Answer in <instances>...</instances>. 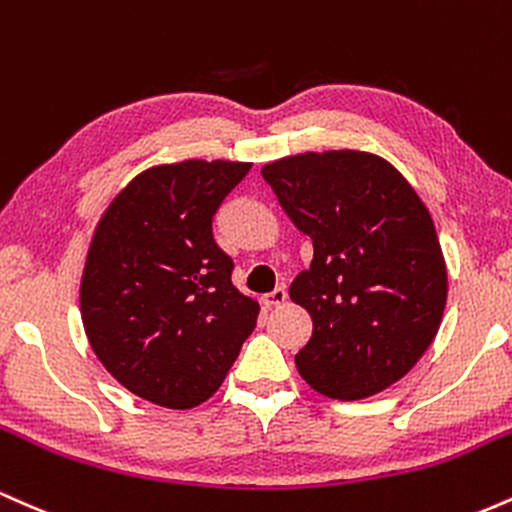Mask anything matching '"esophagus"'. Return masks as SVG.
<instances>
[{"mask_svg":"<svg viewBox=\"0 0 512 512\" xmlns=\"http://www.w3.org/2000/svg\"><path fill=\"white\" fill-rule=\"evenodd\" d=\"M261 300H263V304H266V307H278V304H283L287 300V290H285V287H275L273 292L263 295Z\"/></svg>","mask_w":512,"mask_h":512,"instance_id":"1","label":"esophagus"}]
</instances>
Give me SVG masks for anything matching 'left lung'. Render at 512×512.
Wrapping results in <instances>:
<instances>
[{"mask_svg": "<svg viewBox=\"0 0 512 512\" xmlns=\"http://www.w3.org/2000/svg\"><path fill=\"white\" fill-rule=\"evenodd\" d=\"M261 174L314 246L290 285L314 324L295 355L304 382L341 401L392 387L445 312L447 268L428 208L392 164L355 149L295 154Z\"/></svg>", "mask_w": 512, "mask_h": 512, "instance_id": "1", "label": "left lung"}]
</instances>
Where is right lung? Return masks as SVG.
<instances>
[{
	"mask_svg": "<svg viewBox=\"0 0 512 512\" xmlns=\"http://www.w3.org/2000/svg\"><path fill=\"white\" fill-rule=\"evenodd\" d=\"M251 164L152 166L103 212L82 275V321L103 367L132 394L193 409L225 382L258 302L232 285L212 220Z\"/></svg>",
	"mask_w": 512,
	"mask_h": 512,
	"instance_id": "right-lung-1",
	"label": "right lung"
}]
</instances>
